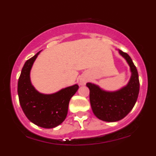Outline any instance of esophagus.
<instances>
[{"label":"esophagus","instance_id":"esophagus-1","mask_svg":"<svg viewBox=\"0 0 156 156\" xmlns=\"http://www.w3.org/2000/svg\"><path fill=\"white\" fill-rule=\"evenodd\" d=\"M86 83V80H83V79H80V85H84Z\"/></svg>","mask_w":156,"mask_h":156}]
</instances>
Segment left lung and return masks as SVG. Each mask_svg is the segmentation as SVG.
I'll return each instance as SVG.
<instances>
[{"instance_id":"8db88e82","label":"left lung","mask_w":156,"mask_h":156,"mask_svg":"<svg viewBox=\"0 0 156 156\" xmlns=\"http://www.w3.org/2000/svg\"><path fill=\"white\" fill-rule=\"evenodd\" d=\"M119 53L129 64L131 77L128 83L119 90L106 92L94 83H87L89 100L94 115L105 122H117L123 119L133 108L139 92L137 69L128 53L119 50Z\"/></svg>"}]
</instances>
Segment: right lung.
I'll return each mask as SVG.
<instances>
[{"mask_svg": "<svg viewBox=\"0 0 156 156\" xmlns=\"http://www.w3.org/2000/svg\"><path fill=\"white\" fill-rule=\"evenodd\" d=\"M40 51L27 60L17 84L20 104L26 117L34 124L44 128H53L63 122L71 98L78 89V84L51 94L39 93L32 86L30 72Z\"/></svg>", "mask_w": 156, "mask_h": 156, "instance_id": "add662e5", "label": "right lung"}]
</instances>
